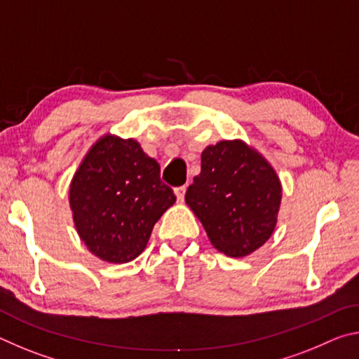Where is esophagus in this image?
Listing matches in <instances>:
<instances>
[{
  "mask_svg": "<svg viewBox=\"0 0 359 359\" xmlns=\"http://www.w3.org/2000/svg\"><path fill=\"white\" fill-rule=\"evenodd\" d=\"M185 191H187V187H185V185L174 188V193H175V196H177V201H180V203L184 201V198H185Z\"/></svg>",
  "mask_w": 359,
  "mask_h": 359,
  "instance_id": "1",
  "label": "esophagus"
}]
</instances>
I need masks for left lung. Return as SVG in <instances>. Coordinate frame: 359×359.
I'll list each match as a JSON object with an SVG mask.
<instances>
[{"label":"left lung","instance_id":"1","mask_svg":"<svg viewBox=\"0 0 359 359\" xmlns=\"http://www.w3.org/2000/svg\"><path fill=\"white\" fill-rule=\"evenodd\" d=\"M282 185L272 166L242 141L209 145L188 187L190 205L218 252L242 258L274 233Z\"/></svg>","mask_w":359,"mask_h":359}]
</instances>
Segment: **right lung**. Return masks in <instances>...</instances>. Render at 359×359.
Returning a JSON list of instances; mask_svg holds the SVG:
<instances>
[{
    "instance_id": "obj_1",
    "label": "right lung",
    "mask_w": 359,
    "mask_h": 359,
    "mask_svg": "<svg viewBox=\"0 0 359 359\" xmlns=\"http://www.w3.org/2000/svg\"><path fill=\"white\" fill-rule=\"evenodd\" d=\"M175 203L160 165L133 139L104 136L74 174L72 218L88 250L107 263H128L144 252L155 223Z\"/></svg>"
}]
</instances>
